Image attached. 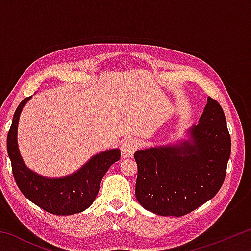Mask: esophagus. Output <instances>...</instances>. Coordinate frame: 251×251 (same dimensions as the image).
I'll list each match as a JSON object with an SVG mask.
<instances>
[{"instance_id": "1", "label": "esophagus", "mask_w": 251, "mask_h": 251, "mask_svg": "<svg viewBox=\"0 0 251 251\" xmlns=\"http://www.w3.org/2000/svg\"><path fill=\"white\" fill-rule=\"evenodd\" d=\"M139 146V143L136 138H127L124 141V143L122 144L121 147V151H122V156L123 158H127V157H131L134 155V152L136 151Z\"/></svg>"}]
</instances>
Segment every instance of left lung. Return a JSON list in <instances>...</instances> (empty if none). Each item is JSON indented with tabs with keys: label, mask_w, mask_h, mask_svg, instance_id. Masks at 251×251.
<instances>
[{
	"label": "left lung",
	"mask_w": 251,
	"mask_h": 251,
	"mask_svg": "<svg viewBox=\"0 0 251 251\" xmlns=\"http://www.w3.org/2000/svg\"><path fill=\"white\" fill-rule=\"evenodd\" d=\"M189 139L137 151L136 198L151 212L180 217L209 201L226 177L231 139L224 110L208 97Z\"/></svg>",
	"instance_id": "1"
}]
</instances>
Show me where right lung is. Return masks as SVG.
Instances as JSON below:
<instances>
[{
  "mask_svg": "<svg viewBox=\"0 0 251 251\" xmlns=\"http://www.w3.org/2000/svg\"><path fill=\"white\" fill-rule=\"evenodd\" d=\"M31 96L21 101L7 134V154L16 185L25 197L53 215H74L90 207L99 194L100 181L108 168L121 158L120 150L100 152L72 175L48 178L26 167L18 146L20 114Z\"/></svg>",
  "mask_w": 251,
  "mask_h": 251,
  "instance_id": "obj_1",
  "label": "right lung"
}]
</instances>
